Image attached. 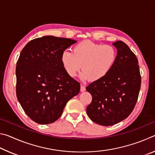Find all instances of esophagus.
<instances>
[{
    "instance_id": "obj_1",
    "label": "esophagus",
    "mask_w": 155,
    "mask_h": 155,
    "mask_svg": "<svg viewBox=\"0 0 155 155\" xmlns=\"http://www.w3.org/2000/svg\"><path fill=\"white\" fill-rule=\"evenodd\" d=\"M85 91V87L83 85H81V91Z\"/></svg>"
}]
</instances>
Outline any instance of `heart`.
<instances>
[{"label":"heart","mask_w":155,"mask_h":155,"mask_svg":"<svg viewBox=\"0 0 155 155\" xmlns=\"http://www.w3.org/2000/svg\"><path fill=\"white\" fill-rule=\"evenodd\" d=\"M72 52L64 51L61 61L65 72L75 77L82 68V80L96 82L109 74L116 60V51L109 45L85 41L72 47Z\"/></svg>","instance_id":"obj_1"}]
</instances>
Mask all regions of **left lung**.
<instances>
[{
  "label": "left lung",
  "instance_id": "8db88e82",
  "mask_svg": "<svg viewBox=\"0 0 155 155\" xmlns=\"http://www.w3.org/2000/svg\"><path fill=\"white\" fill-rule=\"evenodd\" d=\"M113 45L117 49L114 67L103 79L86 87L92 96L87 114L94 122L102 126H112L127 118L134 109L141 87L135 54L122 41Z\"/></svg>",
  "mask_w": 155,
  "mask_h": 155
}]
</instances>
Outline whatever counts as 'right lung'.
Segmentation results:
<instances>
[{"instance_id":"right-lung-1","label":"right lung","mask_w":155,"mask_h":155,"mask_svg":"<svg viewBox=\"0 0 155 155\" xmlns=\"http://www.w3.org/2000/svg\"><path fill=\"white\" fill-rule=\"evenodd\" d=\"M77 41L46 35L27 43L17 61L16 95L30 118L48 124L61 116L69 100L80 91V83L68 76L62 52Z\"/></svg>"}]
</instances>
